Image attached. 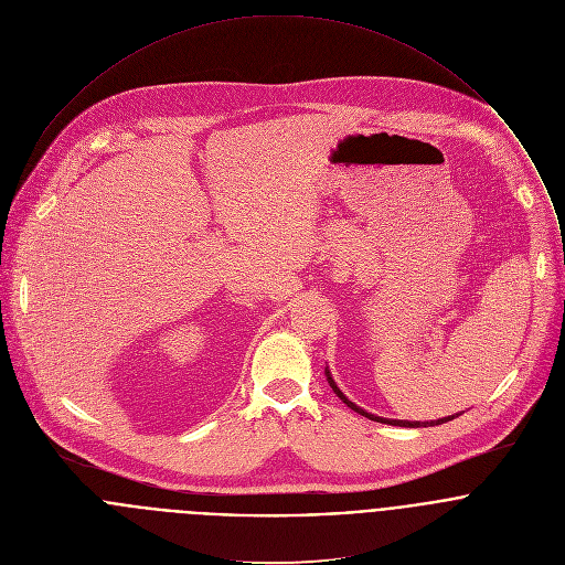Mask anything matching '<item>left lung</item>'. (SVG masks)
<instances>
[{
  "label": "left lung",
  "mask_w": 565,
  "mask_h": 565,
  "mask_svg": "<svg viewBox=\"0 0 565 565\" xmlns=\"http://www.w3.org/2000/svg\"><path fill=\"white\" fill-rule=\"evenodd\" d=\"M327 380H329V384H331V388L335 391V395L347 404V406H351L355 413H360V415H364V417H369V419H375V422H384V424H393V426H408V428H419V426H433V424H444V422H448V419H452V417H444V419H437V422H402V419H384V417H375V415H371V413H366V411H362L360 406H355L351 399H347L344 395H342V391L335 386V382L331 380V375H329V371H327Z\"/></svg>",
  "instance_id": "8db88e82"
}]
</instances>
